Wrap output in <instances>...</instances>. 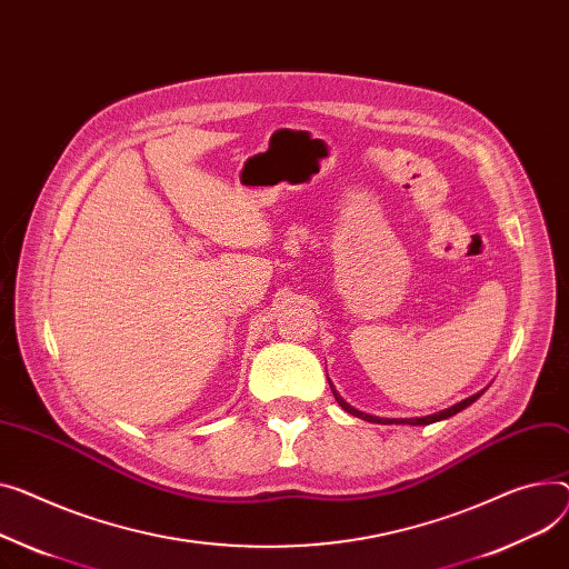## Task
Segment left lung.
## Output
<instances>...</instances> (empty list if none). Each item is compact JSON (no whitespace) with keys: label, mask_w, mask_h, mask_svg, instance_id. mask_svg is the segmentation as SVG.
Returning a JSON list of instances; mask_svg holds the SVG:
<instances>
[{"label":"left lung","mask_w":569,"mask_h":569,"mask_svg":"<svg viewBox=\"0 0 569 569\" xmlns=\"http://www.w3.org/2000/svg\"><path fill=\"white\" fill-rule=\"evenodd\" d=\"M329 387H331V382H329ZM331 391H333V398H336V402L343 407L348 413H352V416H357V419H363V421H368V423H385V426H430V423H435V421H443V419H450V416H456L458 411H462V409H467L471 402H476L485 391H480V393H473L471 398H467V400H462V402H458V405H452V407H448V409H443V411H437V413H430V416H421V419H380V416H370V413H366V411H359V409H355L352 405H348L343 398H340L338 393H336V389L331 387Z\"/></svg>","instance_id":"obj_1"}]
</instances>
